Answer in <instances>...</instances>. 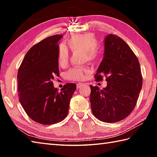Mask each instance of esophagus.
<instances>
[{
	"mask_svg": "<svg viewBox=\"0 0 157 157\" xmlns=\"http://www.w3.org/2000/svg\"><path fill=\"white\" fill-rule=\"evenodd\" d=\"M84 85H87V84H83V83H78L77 84V89H79L81 88L82 86H84Z\"/></svg>",
	"mask_w": 157,
	"mask_h": 157,
	"instance_id": "1",
	"label": "esophagus"
}]
</instances>
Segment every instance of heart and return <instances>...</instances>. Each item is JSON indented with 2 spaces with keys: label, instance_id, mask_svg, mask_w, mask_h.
Instances as JSON below:
<instances>
[{
  "label": "heart",
  "instance_id": "heart-1",
  "mask_svg": "<svg viewBox=\"0 0 157 157\" xmlns=\"http://www.w3.org/2000/svg\"><path fill=\"white\" fill-rule=\"evenodd\" d=\"M97 41L91 33L75 34L69 38L66 44L74 52H83L85 62H95L102 54V49L96 44ZM69 60V52L64 45H60L58 51V63L60 66L67 65ZM90 71L86 67L73 68L66 73V78L71 81H80L86 78Z\"/></svg>",
  "mask_w": 157,
  "mask_h": 157
}]
</instances>
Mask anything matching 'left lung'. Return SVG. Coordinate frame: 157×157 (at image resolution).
Listing matches in <instances>:
<instances>
[{
	"mask_svg": "<svg viewBox=\"0 0 157 157\" xmlns=\"http://www.w3.org/2000/svg\"><path fill=\"white\" fill-rule=\"evenodd\" d=\"M104 57L95 75L98 81L105 77L107 85L91 87L90 102L94 116L105 123H116L129 115L136 105L143 79L137 57L118 36L105 37Z\"/></svg>",
	"mask_w": 157,
	"mask_h": 157,
	"instance_id": "8db88e82",
	"label": "left lung"
}]
</instances>
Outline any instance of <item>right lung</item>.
<instances>
[{"label": "right lung", "mask_w": 157, "mask_h": 157, "mask_svg": "<svg viewBox=\"0 0 157 157\" xmlns=\"http://www.w3.org/2000/svg\"><path fill=\"white\" fill-rule=\"evenodd\" d=\"M62 34L44 39L26 53L17 75L19 101L28 116L36 123L52 124L67 116L76 84L68 83L59 91L52 79L59 73L58 42Z\"/></svg>", "instance_id": "obj_1"}]
</instances>
